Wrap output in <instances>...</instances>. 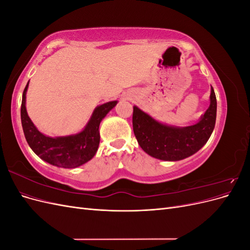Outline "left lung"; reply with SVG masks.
<instances>
[{
    "label": "left lung",
    "instance_id": "obj_1",
    "mask_svg": "<svg viewBox=\"0 0 250 250\" xmlns=\"http://www.w3.org/2000/svg\"><path fill=\"white\" fill-rule=\"evenodd\" d=\"M210 104L199 122L187 127L168 126L133 106L132 126L139 145L150 156L162 161L184 160L200 150L208 141L216 123L217 100L210 87Z\"/></svg>",
    "mask_w": 250,
    "mask_h": 250
}]
</instances>
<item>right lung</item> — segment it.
I'll return each mask as SVG.
<instances>
[{"mask_svg":"<svg viewBox=\"0 0 250 250\" xmlns=\"http://www.w3.org/2000/svg\"><path fill=\"white\" fill-rule=\"evenodd\" d=\"M22 93L21 120L28 145L42 161L62 168H77L95 156L100 143L99 126L105 116L116 106L118 101H110L97 106L84 129L66 137L51 138L42 134L34 126L26 109V93Z\"/></svg>","mask_w":250,"mask_h":250,"instance_id":"right-lung-1","label":"right lung"}]
</instances>
